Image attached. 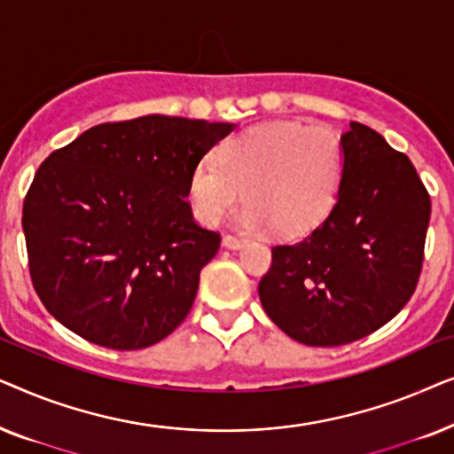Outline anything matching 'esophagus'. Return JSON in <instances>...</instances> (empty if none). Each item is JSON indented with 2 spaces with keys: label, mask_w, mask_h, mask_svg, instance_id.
Instances as JSON below:
<instances>
[{
  "label": "esophagus",
  "mask_w": 454,
  "mask_h": 454,
  "mask_svg": "<svg viewBox=\"0 0 454 454\" xmlns=\"http://www.w3.org/2000/svg\"><path fill=\"white\" fill-rule=\"evenodd\" d=\"M244 244L246 239L235 238V235H225V238H223V246L229 247V250H239V247H244Z\"/></svg>",
  "instance_id": "obj_1"
}]
</instances>
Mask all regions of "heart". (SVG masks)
<instances>
[{
	"label": "heart",
	"instance_id": "obj_1",
	"mask_svg": "<svg viewBox=\"0 0 454 454\" xmlns=\"http://www.w3.org/2000/svg\"><path fill=\"white\" fill-rule=\"evenodd\" d=\"M345 153L326 126L285 120L241 129L219 148V163L202 159L188 176L196 221L215 227L244 200L246 229L272 227L278 238H301L322 225L337 202Z\"/></svg>",
	"mask_w": 454,
	"mask_h": 454
}]
</instances>
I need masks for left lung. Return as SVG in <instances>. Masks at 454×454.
Masks as SVG:
<instances>
[{"instance_id":"1","label":"left lung","mask_w":454,"mask_h":454,"mask_svg":"<svg viewBox=\"0 0 454 454\" xmlns=\"http://www.w3.org/2000/svg\"><path fill=\"white\" fill-rule=\"evenodd\" d=\"M345 173L325 223L272 247L258 285L264 312L291 339L334 347L368 337L411 300L424 262L430 194L407 154L364 123L340 136Z\"/></svg>"}]
</instances>
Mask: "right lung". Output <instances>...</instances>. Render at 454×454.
<instances>
[{"label": "right lung", "mask_w": 454, "mask_h": 454, "mask_svg": "<svg viewBox=\"0 0 454 454\" xmlns=\"http://www.w3.org/2000/svg\"><path fill=\"white\" fill-rule=\"evenodd\" d=\"M233 128L153 114L86 129L43 160L22 229L53 318L117 351L145 349L182 325L221 244L192 216L188 176Z\"/></svg>", "instance_id": "add662e5"}]
</instances>
